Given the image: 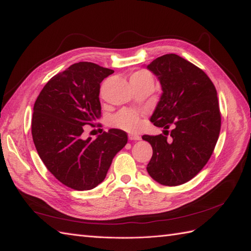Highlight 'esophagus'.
<instances>
[{"instance_id": "esophagus-1", "label": "esophagus", "mask_w": 251, "mask_h": 251, "mask_svg": "<svg viewBox=\"0 0 251 251\" xmlns=\"http://www.w3.org/2000/svg\"><path fill=\"white\" fill-rule=\"evenodd\" d=\"M128 138H129V140H131V141H138V140L141 139V137L139 135H136V133H129V135H128Z\"/></svg>"}]
</instances>
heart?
Here are the masks:
<instances>
[{
    "label": "heart",
    "instance_id": "b5f03b06",
    "mask_svg": "<svg viewBox=\"0 0 251 251\" xmlns=\"http://www.w3.org/2000/svg\"><path fill=\"white\" fill-rule=\"evenodd\" d=\"M144 78H152L151 75L147 72H137L130 77V81L135 79H144ZM111 124L118 128L126 130H133L140 124V114L132 110H122L119 113H116L112 120Z\"/></svg>",
    "mask_w": 251,
    "mask_h": 251
}]
</instances>
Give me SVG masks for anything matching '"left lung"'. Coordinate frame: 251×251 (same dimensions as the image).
<instances>
[{"label": "left lung", "mask_w": 251, "mask_h": 251, "mask_svg": "<svg viewBox=\"0 0 251 251\" xmlns=\"http://www.w3.org/2000/svg\"><path fill=\"white\" fill-rule=\"evenodd\" d=\"M147 67L162 90L151 122L166 129L165 136L142 137L153 149L147 170L161 185H182L202 170L217 143L221 126L217 92L202 69L176 54L157 57ZM170 126L174 129L168 138Z\"/></svg>", "instance_id": "left-lung-1"}]
</instances>
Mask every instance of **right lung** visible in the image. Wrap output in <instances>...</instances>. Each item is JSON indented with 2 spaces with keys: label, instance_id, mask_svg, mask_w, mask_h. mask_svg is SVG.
<instances>
[{
  "label": "right lung",
  "instance_id": "add662e5",
  "mask_svg": "<svg viewBox=\"0 0 251 251\" xmlns=\"http://www.w3.org/2000/svg\"><path fill=\"white\" fill-rule=\"evenodd\" d=\"M114 71L79 62L55 75L34 103L32 136L47 169L75 190H90L107 176L112 159L127 143V133L109 129L93 140L83 126L100 118L101 81Z\"/></svg>",
  "mask_w": 251,
  "mask_h": 251
}]
</instances>
